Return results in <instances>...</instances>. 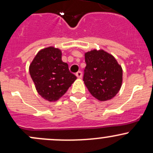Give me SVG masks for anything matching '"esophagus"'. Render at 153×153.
<instances>
[{
  "label": "esophagus",
  "mask_w": 153,
  "mask_h": 153,
  "mask_svg": "<svg viewBox=\"0 0 153 153\" xmlns=\"http://www.w3.org/2000/svg\"><path fill=\"white\" fill-rule=\"evenodd\" d=\"M75 75H76V76L78 77V78H82V75H83V74H82V72L81 71H78V72H77Z\"/></svg>",
  "instance_id": "34e87169"
}]
</instances>
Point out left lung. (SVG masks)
<instances>
[{"instance_id":"1","label":"left lung","mask_w":153,"mask_h":153,"mask_svg":"<svg viewBox=\"0 0 153 153\" xmlns=\"http://www.w3.org/2000/svg\"><path fill=\"white\" fill-rule=\"evenodd\" d=\"M83 81L91 94L100 101L111 100L120 89L123 70L115 57L104 50L85 53Z\"/></svg>"}]
</instances>
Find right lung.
Returning a JSON list of instances; mask_svg holds the SVG:
<instances>
[{
  "label": "right lung",
  "instance_id": "add662e5",
  "mask_svg": "<svg viewBox=\"0 0 153 153\" xmlns=\"http://www.w3.org/2000/svg\"><path fill=\"white\" fill-rule=\"evenodd\" d=\"M29 70L38 93L49 102L62 97L77 78L62 60L61 50L52 46L37 53Z\"/></svg>",
  "mask_w": 153,
  "mask_h": 153
}]
</instances>
